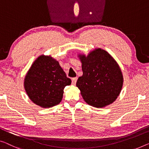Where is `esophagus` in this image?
<instances>
[{"instance_id":"esophagus-1","label":"esophagus","mask_w":149,"mask_h":149,"mask_svg":"<svg viewBox=\"0 0 149 149\" xmlns=\"http://www.w3.org/2000/svg\"><path fill=\"white\" fill-rule=\"evenodd\" d=\"M77 77H73L72 79V83L73 85H75V83H76L77 81Z\"/></svg>"}]
</instances>
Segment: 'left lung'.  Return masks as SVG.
<instances>
[{
    "label": "left lung",
    "instance_id": "8db88e82",
    "mask_svg": "<svg viewBox=\"0 0 149 149\" xmlns=\"http://www.w3.org/2000/svg\"><path fill=\"white\" fill-rule=\"evenodd\" d=\"M83 75L76 86L84 100L94 107L102 108L116 100L123 84L118 64L107 52L93 51L87 57L79 55Z\"/></svg>",
    "mask_w": 149,
    "mask_h": 149
}]
</instances>
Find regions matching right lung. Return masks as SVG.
<instances>
[{"mask_svg":"<svg viewBox=\"0 0 149 149\" xmlns=\"http://www.w3.org/2000/svg\"><path fill=\"white\" fill-rule=\"evenodd\" d=\"M71 83L58 61L41 55L26 74L24 86L28 96L35 104L50 108L60 102L64 88Z\"/></svg>","mask_w":149,"mask_h":149,"instance_id":"obj_1","label":"right lung"}]
</instances>
